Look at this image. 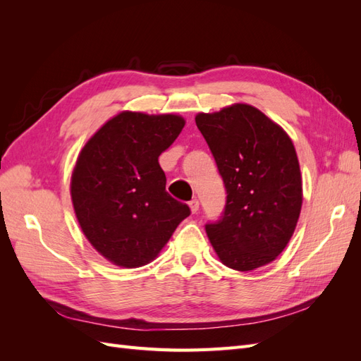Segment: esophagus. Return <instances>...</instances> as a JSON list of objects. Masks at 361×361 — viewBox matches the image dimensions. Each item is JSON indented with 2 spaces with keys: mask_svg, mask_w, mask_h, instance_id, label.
I'll return each mask as SVG.
<instances>
[{
  "mask_svg": "<svg viewBox=\"0 0 361 361\" xmlns=\"http://www.w3.org/2000/svg\"><path fill=\"white\" fill-rule=\"evenodd\" d=\"M190 209L192 214H197L199 212V200L197 199H192L190 202Z\"/></svg>",
  "mask_w": 361,
  "mask_h": 361,
  "instance_id": "esophagus-1",
  "label": "esophagus"
}]
</instances>
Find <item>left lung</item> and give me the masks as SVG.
I'll list each match as a JSON object with an SVG mask.
<instances>
[{
	"label": "left lung",
	"mask_w": 361,
	"mask_h": 361,
	"mask_svg": "<svg viewBox=\"0 0 361 361\" xmlns=\"http://www.w3.org/2000/svg\"><path fill=\"white\" fill-rule=\"evenodd\" d=\"M195 125L227 192L220 220L204 226L215 253L236 271L269 264L288 245L301 211V171L292 140L247 104L199 113Z\"/></svg>",
	"instance_id": "8db88e82"
}]
</instances>
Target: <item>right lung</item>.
I'll list each match as a JSON object with an SVG mask.
<instances>
[{"label":"right lung","instance_id":"obj_1","mask_svg":"<svg viewBox=\"0 0 361 361\" xmlns=\"http://www.w3.org/2000/svg\"><path fill=\"white\" fill-rule=\"evenodd\" d=\"M183 126L176 114L123 111L87 141L76 159L75 215L89 243L117 267L149 264L191 214L166 191L158 162Z\"/></svg>","mask_w":361,"mask_h":361}]
</instances>
